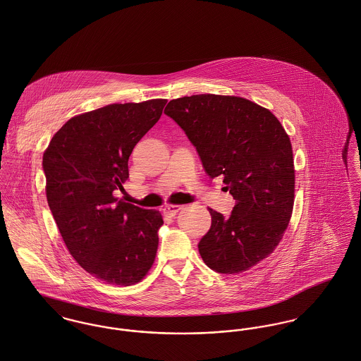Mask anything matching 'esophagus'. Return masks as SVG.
Wrapping results in <instances>:
<instances>
[{
  "mask_svg": "<svg viewBox=\"0 0 361 361\" xmlns=\"http://www.w3.org/2000/svg\"><path fill=\"white\" fill-rule=\"evenodd\" d=\"M180 209H182V205H172V204H169V205L165 207L164 214L165 215H169V216H173V215H176Z\"/></svg>",
  "mask_w": 361,
  "mask_h": 361,
  "instance_id": "34e87169",
  "label": "esophagus"
}]
</instances>
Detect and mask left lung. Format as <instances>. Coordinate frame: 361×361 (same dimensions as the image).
<instances>
[{"label": "left lung", "instance_id": "obj_1", "mask_svg": "<svg viewBox=\"0 0 361 361\" xmlns=\"http://www.w3.org/2000/svg\"><path fill=\"white\" fill-rule=\"evenodd\" d=\"M164 113L188 135L209 178L222 176L235 200L229 216L208 208L202 261L224 274L251 269L274 251L291 219L295 169L287 132L270 110L238 97L172 99Z\"/></svg>", "mask_w": 361, "mask_h": 361}]
</instances>
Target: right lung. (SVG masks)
I'll list each match as a JSON object with an SVG mask.
<instances>
[{
    "instance_id": "obj_1",
    "label": "right lung",
    "mask_w": 361,
    "mask_h": 361,
    "mask_svg": "<svg viewBox=\"0 0 361 361\" xmlns=\"http://www.w3.org/2000/svg\"><path fill=\"white\" fill-rule=\"evenodd\" d=\"M165 103H114L75 116L42 157L48 205L68 252L107 284L139 283L157 254L161 214L116 193L130 176L135 145L160 120Z\"/></svg>"
}]
</instances>
